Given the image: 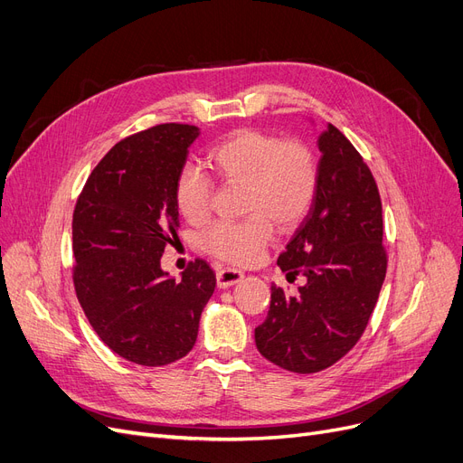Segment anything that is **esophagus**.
<instances>
[{
	"mask_svg": "<svg viewBox=\"0 0 463 463\" xmlns=\"http://www.w3.org/2000/svg\"><path fill=\"white\" fill-rule=\"evenodd\" d=\"M243 279V273L235 268H218L216 271V283L220 288H228Z\"/></svg>",
	"mask_w": 463,
	"mask_h": 463,
	"instance_id": "34e87169",
	"label": "esophagus"
}]
</instances>
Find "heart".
<instances>
[{
	"label": "heart",
	"mask_w": 463,
	"mask_h": 463,
	"mask_svg": "<svg viewBox=\"0 0 463 463\" xmlns=\"http://www.w3.org/2000/svg\"><path fill=\"white\" fill-rule=\"evenodd\" d=\"M214 175L233 186L243 184L241 220L216 222L201 233L207 254L233 266L254 264L273 239V224L288 232L300 226L319 192V161L298 138H281L260 128H239L209 147ZM214 182L195 165L182 167L175 182V203L190 224L207 222Z\"/></svg>",
	"instance_id": "1"
}]
</instances>
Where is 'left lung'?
I'll list each match as a JSON object with an SVG mask.
<instances>
[{"label":"left lung","instance_id":"1","mask_svg":"<svg viewBox=\"0 0 463 463\" xmlns=\"http://www.w3.org/2000/svg\"><path fill=\"white\" fill-rule=\"evenodd\" d=\"M319 192L277 266L298 292L271 285L256 347L273 364L313 374L338 363L363 336L385 279L387 250L376 180L338 128L319 137Z\"/></svg>","mask_w":463,"mask_h":463}]
</instances>
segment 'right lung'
I'll use <instances>...</instances> for the list:
<instances>
[{
    "mask_svg": "<svg viewBox=\"0 0 463 463\" xmlns=\"http://www.w3.org/2000/svg\"><path fill=\"white\" fill-rule=\"evenodd\" d=\"M197 135L188 123H161L125 137L92 169L73 209L71 279L85 317L114 354L142 366L190 354L216 287L203 258L180 281L159 266L178 241L175 182Z\"/></svg>",
    "mask_w": 463,
    "mask_h": 463,
    "instance_id": "1",
    "label": "right lung"
}]
</instances>
